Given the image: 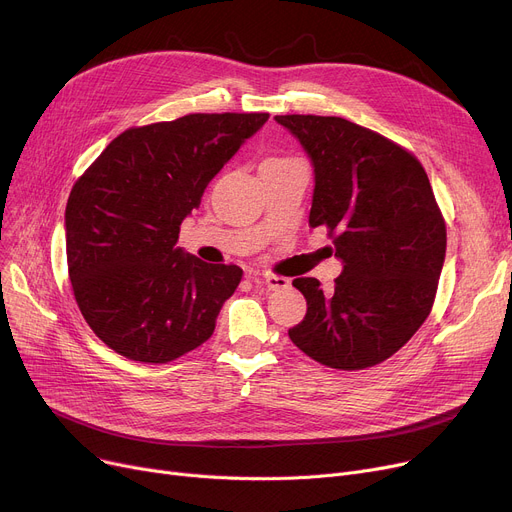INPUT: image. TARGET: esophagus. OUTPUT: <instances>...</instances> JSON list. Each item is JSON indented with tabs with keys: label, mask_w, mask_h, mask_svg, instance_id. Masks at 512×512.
I'll list each match as a JSON object with an SVG mask.
<instances>
[{
	"label": "esophagus",
	"mask_w": 512,
	"mask_h": 512,
	"mask_svg": "<svg viewBox=\"0 0 512 512\" xmlns=\"http://www.w3.org/2000/svg\"><path fill=\"white\" fill-rule=\"evenodd\" d=\"M252 281L258 285V287H264L268 291H281L285 287H289V279L285 277H277V274H252Z\"/></svg>",
	"instance_id": "1"
}]
</instances>
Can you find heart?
Masks as SVG:
<instances>
[{
    "label": "heart",
    "mask_w": 512,
    "mask_h": 512,
    "mask_svg": "<svg viewBox=\"0 0 512 512\" xmlns=\"http://www.w3.org/2000/svg\"><path fill=\"white\" fill-rule=\"evenodd\" d=\"M279 162H289V160H283V157H270V160H266V164H279Z\"/></svg>",
    "instance_id": "b5f03b06"
}]
</instances>
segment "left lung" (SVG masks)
<instances>
[{
	"label": "left lung",
	"instance_id": "1",
	"mask_svg": "<svg viewBox=\"0 0 512 512\" xmlns=\"http://www.w3.org/2000/svg\"><path fill=\"white\" fill-rule=\"evenodd\" d=\"M313 168L309 225H326L342 262L334 291L295 279L307 301L289 330L307 357L367 369L398 352L428 318L445 262L447 229L412 153L338 116H274Z\"/></svg>",
	"mask_w": 512,
	"mask_h": 512
}]
</instances>
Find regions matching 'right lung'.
Wrapping results in <instances>:
<instances>
[{
  "instance_id": "right-lung-1",
  "label": "right lung",
  "mask_w": 512,
  "mask_h": 512,
  "mask_svg": "<svg viewBox=\"0 0 512 512\" xmlns=\"http://www.w3.org/2000/svg\"><path fill=\"white\" fill-rule=\"evenodd\" d=\"M266 112L186 114L110 141L65 209L73 295L94 334L139 363H170L207 342L242 268L176 248L182 221Z\"/></svg>"
}]
</instances>
